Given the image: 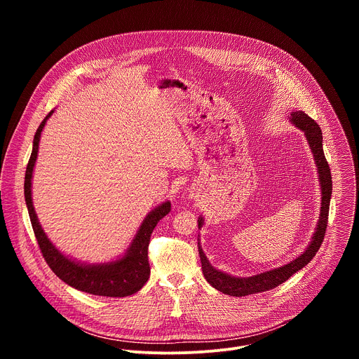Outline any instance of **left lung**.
I'll return each mask as SVG.
<instances>
[{
    "mask_svg": "<svg viewBox=\"0 0 359 359\" xmlns=\"http://www.w3.org/2000/svg\"><path fill=\"white\" fill-rule=\"evenodd\" d=\"M291 122L299 128L305 136L306 140H309V144L313 150V155L318 168V175H320V183H321V194H323V201H321V215L318 220V226L316 229L313 241L310 243L309 248H306L298 259L292 260L291 263L274 269L257 276L247 277V278H237L231 277L223 271H219L215 269L206 255H204L200 244H198V254H200V262H201V270L204 274V278L208 280L210 285H213L216 290L233 295V297H244L248 294H257L263 291H269L271 288H276L281 283L287 281L294 273L299 271L302 267L309 264L314 255L317 254L318 248L321 247L328 224V212H330V200L332 194V177H331V169L330 165L325 159L324 155V149H323V132L321 128L317 125L314 119H311L309 115L297 111L292 112L290 116ZM198 227L203 226V219L200 217L198 220Z\"/></svg>",
    "mask_w": 359,
    "mask_h": 359,
    "instance_id": "8db88e82",
    "label": "left lung"
}]
</instances>
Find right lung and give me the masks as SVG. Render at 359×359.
Here are the masks:
<instances>
[{
    "label": "right lung",
    "instance_id": "right-lung-1",
    "mask_svg": "<svg viewBox=\"0 0 359 359\" xmlns=\"http://www.w3.org/2000/svg\"><path fill=\"white\" fill-rule=\"evenodd\" d=\"M53 114L54 111H50L45 116V119L41 122V125L35 132L32 153L28 161L25 182H24V194H25L27 208H28L31 224L34 229V234L36 237L39 250L42 252V257L45 259L49 269L57 274V277H60L64 283H67L68 285L79 291L93 294V295H102V297L132 295L137 292L149 280L150 267H149V259H147V247H149L150 236L153 229L156 227L158 222L170 212V201L161 204L159 208L151 210L146 216L129 250L126 251V254L122 259L112 263H107V264L85 266L65 257V255L55 248V245L49 241V238L43 233L36 219V215L32 206V198H31V179H32L34 165L36 162L41 132L45 126L46 119Z\"/></svg>",
    "mask_w": 359,
    "mask_h": 359
}]
</instances>
